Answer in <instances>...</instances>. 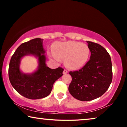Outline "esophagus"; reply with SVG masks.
<instances>
[{
    "mask_svg": "<svg viewBox=\"0 0 127 127\" xmlns=\"http://www.w3.org/2000/svg\"><path fill=\"white\" fill-rule=\"evenodd\" d=\"M66 73H67V71L65 69V70H64V72H63V74H66Z\"/></svg>",
    "mask_w": 127,
    "mask_h": 127,
    "instance_id": "34e87169",
    "label": "esophagus"
}]
</instances>
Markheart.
<instances>
[{"instance_id": "obj_1", "label": "heart", "mask_w": 127, "mask_h": 127, "mask_svg": "<svg viewBox=\"0 0 127 127\" xmlns=\"http://www.w3.org/2000/svg\"><path fill=\"white\" fill-rule=\"evenodd\" d=\"M53 51L48 54L49 56L58 62L61 61V58L65 59V65L72 70H77L84 66L90 55L89 47L77 41L57 43Z\"/></svg>"}]
</instances>
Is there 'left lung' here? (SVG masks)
I'll list each match as a JSON object with an SVG mask.
<instances>
[{
    "mask_svg": "<svg viewBox=\"0 0 127 127\" xmlns=\"http://www.w3.org/2000/svg\"><path fill=\"white\" fill-rule=\"evenodd\" d=\"M87 42L91 52L89 61L79 70L69 72L72 79L69 86V93L81 101H89L101 96L112 81L110 55L100 44Z\"/></svg>",
    "mask_w": 127,
    "mask_h": 127,
    "instance_id": "left-lung-1",
    "label": "left lung"
}]
</instances>
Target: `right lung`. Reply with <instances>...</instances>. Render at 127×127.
Here are the masks:
<instances>
[{
	"label": "right lung",
	"instance_id": "right-lung-1",
	"mask_svg": "<svg viewBox=\"0 0 127 127\" xmlns=\"http://www.w3.org/2000/svg\"><path fill=\"white\" fill-rule=\"evenodd\" d=\"M43 39L36 38L24 43L17 48L11 57L8 68V77L13 88L25 98L38 99L51 93L54 83L63 75L61 67L50 69L47 66ZM33 56L38 59L36 70L25 74L20 70V61L24 56Z\"/></svg>",
	"mask_w": 127,
	"mask_h": 127
}]
</instances>
